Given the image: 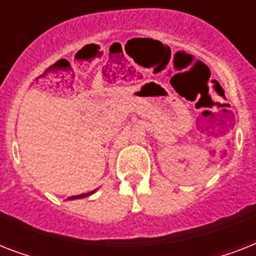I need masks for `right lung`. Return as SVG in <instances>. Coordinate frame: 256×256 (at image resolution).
I'll return each instance as SVG.
<instances>
[{
    "label": "right lung",
    "instance_id": "obj_1",
    "mask_svg": "<svg viewBox=\"0 0 256 256\" xmlns=\"http://www.w3.org/2000/svg\"><path fill=\"white\" fill-rule=\"evenodd\" d=\"M92 192H96V191H92V192H88V194L74 195V196H70V198H68V199H70V200H72V199H81V198H85V196H88V195H92Z\"/></svg>",
    "mask_w": 256,
    "mask_h": 256
}]
</instances>
